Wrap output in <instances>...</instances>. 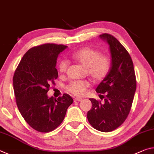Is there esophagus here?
<instances>
[{"mask_svg":"<svg viewBox=\"0 0 154 154\" xmlns=\"http://www.w3.org/2000/svg\"><path fill=\"white\" fill-rule=\"evenodd\" d=\"M81 100H82V98H80V97H75V98H74L75 102H80V101H81Z\"/></svg>","mask_w":154,"mask_h":154,"instance_id":"34e87169","label":"esophagus"}]
</instances>
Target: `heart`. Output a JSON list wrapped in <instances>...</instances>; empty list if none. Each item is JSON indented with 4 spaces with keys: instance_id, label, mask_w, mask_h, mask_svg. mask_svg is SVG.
I'll return each mask as SVG.
<instances>
[{
    "instance_id": "b5f03b06",
    "label": "heart",
    "mask_w": 154,
    "mask_h": 154,
    "mask_svg": "<svg viewBox=\"0 0 154 154\" xmlns=\"http://www.w3.org/2000/svg\"><path fill=\"white\" fill-rule=\"evenodd\" d=\"M72 59L87 68L88 75L95 80L101 81L106 76L110 68V58L106 55L101 54V52L91 48H83L76 50L71 54ZM68 61L60 60L58 68L59 71L63 74L67 71ZM87 80H78L70 83L67 89L71 94L77 96H82L89 86Z\"/></svg>"
}]
</instances>
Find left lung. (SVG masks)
Returning a JSON list of instances; mask_svg holds the SVG:
<instances>
[{
    "label": "left lung",
    "instance_id": "obj_1",
    "mask_svg": "<svg viewBox=\"0 0 154 154\" xmlns=\"http://www.w3.org/2000/svg\"><path fill=\"white\" fill-rule=\"evenodd\" d=\"M100 38L109 46L111 67L95 89L98 94L106 95L104 102L90 98L92 108L87 112V119L95 129L108 132L117 129L126 119L137 81L132 60L126 49L111 35L104 33Z\"/></svg>",
    "mask_w": 154,
    "mask_h": 154
}]
</instances>
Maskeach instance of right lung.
Instances as JSON below:
<instances>
[{"instance_id":"1","label":"right lung","mask_w":154,"mask_h":154,"mask_svg":"<svg viewBox=\"0 0 154 154\" xmlns=\"http://www.w3.org/2000/svg\"><path fill=\"white\" fill-rule=\"evenodd\" d=\"M67 48L54 44L32 48L14 73V90L19 111L28 124L40 132H48L59 126L73 103L66 94L57 99L47 95L50 84L58 77V56Z\"/></svg>"}]
</instances>
